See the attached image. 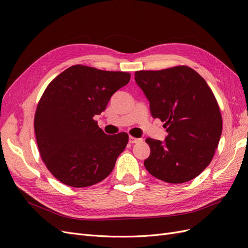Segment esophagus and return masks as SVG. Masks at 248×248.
Masks as SVG:
<instances>
[{
    "label": "esophagus",
    "instance_id": "obj_1",
    "mask_svg": "<svg viewBox=\"0 0 248 248\" xmlns=\"http://www.w3.org/2000/svg\"><path fill=\"white\" fill-rule=\"evenodd\" d=\"M142 140L141 139H137L134 137H131L129 136V142H131V144H134V142H138V141H141Z\"/></svg>",
    "mask_w": 248,
    "mask_h": 248
}]
</instances>
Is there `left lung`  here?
<instances>
[{
    "label": "left lung",
    "instance_id": "obj_1",
    "mask_svg": "<svg viewBox=\"0 0 248 248\" xmlns=\"http://www.w3.org/2000/svg\"><path fill=\"white\" fill-rule=\"evenodd\" d=\"M137 84L150 102L153 118L164 122V141L148 138L147 170L168 183H184L211 162L222 131V118L206 80L188 66L140 70Z\"/></svg>",
    "mask_w": 248,
    "mask_h": 248
}]
</instances>
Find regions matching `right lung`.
<instances>
[{"instance_id": "right-lung-1", "label": "right lung", "mask_w": 248, "mask_h": 248, "mask_svg": "<svg viewBox=\"0 0 248 248\" xmlns=\"http://www.w3.org/2000/svg\"><path fill=\"white\" fill-rule=\"evenodd\" d=\"M129 80L128 72L73 65L49 82L36 108L34 129L41 158L59 181L79 188L110 174L128 134L108 136L93 118Z\"/></svg>"}]
</instances>
